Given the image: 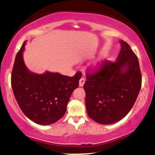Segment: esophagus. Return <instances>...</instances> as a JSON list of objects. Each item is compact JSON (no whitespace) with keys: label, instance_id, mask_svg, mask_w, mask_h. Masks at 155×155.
Returning a JSON list of instances; mask_svg holds the SVG:
<instances>
[{"label":"esophagus","instance_id":"obj_1","mask_svg":"<svg viewBox=\"0 0 155 155\" xmlns=\"http://www.w3.org/2000/svg\"><path fill=\"white\" fill-rule=\"evenodd\" d=\"M85 82L84 78H81L79 80V87H83L84 84Z\"/></svg>","mask_w":155,"mask_h":155}]
</instances>
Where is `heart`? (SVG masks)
<instances>
[{
  "label": "heart",
  "mask_w": 155,
  "mask_h": 155,
  "mask_svg": "<svg viewBox=\"0 0 155 155\" xmlns=\"http://www.w3.org/2000/svg\"><path fill=\"white\" fill-rule=\"evenodd\" d=\"M102 63H103V60H97V61L95 62V63L92 64V69H94V70H97V69H99L100 68Z\"/></svg>",
  "instance_id": "heart-1"
}]
</instances>
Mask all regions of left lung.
Instances as JSON below:
<instances>
[{"label":"left lung","instance_id":"1","mask_svg":"<svg viewBox=\"0 0 155 155\" xmlns=\"http://www.w3.org/2000/svg\"><path fill=\"white\" fill-rule=\"evenodd\" d=\"M116 62L105 61L100 71L87 74L84 84L88 116L101 124L123 119L136 102L141 87L138 58L128 44L120 40Z\"/></svg>","mask_w":155,"mask_h":155}]
</instances>
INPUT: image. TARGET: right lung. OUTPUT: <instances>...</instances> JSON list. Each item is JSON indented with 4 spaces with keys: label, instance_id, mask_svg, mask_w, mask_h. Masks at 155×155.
<instances>
[{
    "label": "right lung",
    "instance_id": "right-lung-1",
    "mask_svg": "<svg viewBox=\"0 0 155 155\" xmlns=\"http://www.w3.org/2000/svg\"><path fill=\"white\" fill-rule=\"evenodd\" d=\"M26 42L17 52L12 74V87L19 108L35 123L47 125L65 114L72 92L79 87L81 73L72 77L59 73L31 71L23 60Z\"/></svg>",
    "mask_w": 155,
    "mask_h": 155
}]
</instances>
